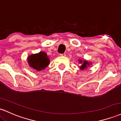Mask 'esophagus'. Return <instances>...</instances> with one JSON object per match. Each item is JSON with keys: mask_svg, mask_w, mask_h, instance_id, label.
Segmentation results:
<instances>
[{"mask_svg": "<svg viewBox=\"0 0 121 121\" xmlns=\"http://www.w3.org/2000/svg\"><path fill=\"white\" fill-rule=\"evenodd\" d=\"M60 56H63V57H64V56H65V53L60 54Z\"/></svg>", "mask_w": 121, "mask_h": 121, "instance_id": "34e87169", "label": "esophagus"}]
</instances>
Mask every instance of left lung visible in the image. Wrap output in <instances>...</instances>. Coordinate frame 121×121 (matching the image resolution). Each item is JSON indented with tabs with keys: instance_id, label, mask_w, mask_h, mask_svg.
<instances>
[{
	"instance_id": "1",
	"label": "left lung",
	"mask_w": 121,
	"mask_h": 121,
	"mask_svg": "<svg viewBox=\"0 0 121 121\" xmlns=\"http://www.w3.org/2000/svg\"><path fill=\"white\" fill-rule=\"evenodd\" d=\"M79 63L82 64V65L80 67V69H82V70H84V69H86L87 67H88V66L90 65V64H91V63H89V62L87 61L82 60H81V59H79Z\"/></svg>"
}]
</instances>
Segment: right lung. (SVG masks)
Instances as JSON below:
<instances>
[{
	"label": "right lung",
	"instance_id": "right-lung-1",
	"mask_svg": "<svg viewBox=\"0 0 121 121\" xmlns=\"http://www.w3.org/2000/svg\"><path fill=\"white\" fill-rule=\"evenodd\" d=\"M27 61L30 67L38 71L45 69L50 63V60L45 52L31 54L27 57Z\"/></svg>",
	"mask_w": 121,
	"mask_h": 121
}]
</instances>
